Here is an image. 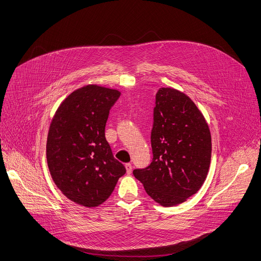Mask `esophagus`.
Segmentation results:
<instances>
[{
	"instance_id": "34e87169",
	"label": "esophagus",
	"mask_w": 261,
	"mask_h": 261,
	"mask_svg": "<svg viewBox=\"0 0 261 261\" xmlns=\"http://www.w3.org/2000/svg\"><path fill=\"white\" fill-rule=\"evenodd\" d=\"M125 168H126L127 174H131L132 173V164L131 163H126L125 164Z\"/></svg>"
}]
</instances>
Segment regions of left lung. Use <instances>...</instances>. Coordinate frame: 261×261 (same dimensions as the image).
Here are the masks:
<instances>
[{
    "label": "left lung",
    "mask_w": 261,
    "mask_h": 261,
    "mask_svg": "<svg viewBox=\"0 0 261 261\" xmlns=\"http://www.w3.org/2000/svg\"><path fill=\"white\" fill-rule=\"evenodd\" d=\"M151 145V164L134 170V177L161 206L185 202L205 182L211 160L208 124L187 94L173 87L159 88Z\"/></svg>",
    "instance_id": "obj_1"
}]
</instances>
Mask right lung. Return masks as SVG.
Listing matches in <instances>:
<instances>
[{
    "instance_id": "1",
    "label": "right lung",
    "mask_w": 261,
    "mask_h": 261,
    "mask_svg": "<svg viewBox=\"0 0 261 261\" xmlns=\"http://www.w3.org/2000/svg\"><path fill=\"white\" fill-rule=\"evenodd\" d=\"M121 91L98 84L84 85L57 108L46 140L52 179L70 201L98 207L112 194L126 169L113 155L105 126Z\"/></svg>"
}]
</instances>
